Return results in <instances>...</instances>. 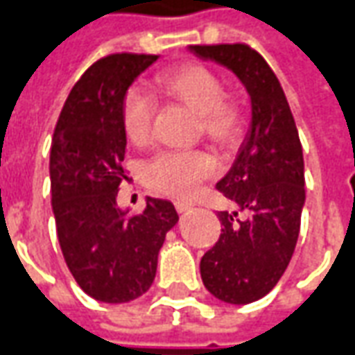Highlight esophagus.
<instances>
[{
  "mask_svg": "<svg viewBox=\"0 0 355 355\" xmlns=\"http://www.w3.org/2000/svg\"><path fill=\"white\" fill-rule=\"evenodd\" d=\"M193 202H189V200H178L175 202V210L180 214H185V212H189V210H193Z\"/></svg>",
  "mask_w": 355,
  "mask_h": 355,
  "instance_id": "34e87169",
  "label": "esophagus"
}]
</instances>
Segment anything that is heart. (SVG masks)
<instances>
[{"label": "heart", "mask_w": 355, "mask_h": 355, "mask_svg": "<svg viewBox=\"0 0 355 355\" xmlns=\"http://www.w3.org/2000/svg\"><path fill=\"white\" fill-rule=\"evenodd\" d=\"M157 85L170 97L185 103L200 118L202 133L220 147L239 141L245 114L235 99L225 95L222 76L202 62H182L157 74ZM122 125L135 145L149 141L155 118V101L133 85L122 97ZM216 172V160L205 150H160L145 164V180L153 189L183 197Z\"/></svg>", "instance_id": "1"}]
</instances>
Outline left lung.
I'll return each instance as SVG.
<instances>
[{"instance_id": "1", "label": "left lung", "mask_w": 355, "mask_h": 355, "mask_svg": "<svg viewBox=\"0 0 355 355\" xmlns=\"http://www.w3.org/2000/svg\"><path fill=\"white\" fill-rule=\"evenodd\" d=\"M233 70L252 103V122L216 189L235 205L218 212L222 235L200 260V277L227 304L260 300L291 262L306 200L304 157L285 92L262 55L246 44L191 45Z\"/></svg>"}]
</instances>
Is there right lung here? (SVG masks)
Returning a JSON list of instances; mask_svg holds the SVG:
<instances>
[{
    "label": "right lung",
    "mask_w": 355,
    "mask_h": 355,
    "mask_svg": "<svg viewBox=\"0 0 355 355\" xmlns=\"http://www.w3.org/2000/svg\"><path fill=\"white\" fill-rule=\"evenodd\" d=\"M158 55L114 53L78 80L55 125L49 157L57 237L72 277L99 302H130L157 275L158 250L178 223L170 200L147 197L141 214L116 206L124 180L122 97Z\"/></svg>",
    "instance_id": "add662e5"
}]
</instances>
